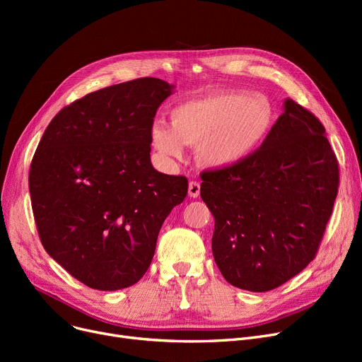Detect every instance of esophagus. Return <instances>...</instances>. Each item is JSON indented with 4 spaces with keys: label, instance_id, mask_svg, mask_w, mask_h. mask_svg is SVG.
<instances>
[{
    "label": "esophagus",
    "instance_id": "obj_1",
    "mask_svg": "<svg viewBox=\"0 0 362 362\" xmlns=\"http://www.w3.org/2000/svg\"><path fill=\"white\" fill-rule=\"evenodd\" d=\"M187 192H189V197H191V198H198L199 192H201V183L197 182V180L189 182Z\"/></svg>",
    "mask_w": 362,
    "mask_h": 362
}]
</instances>
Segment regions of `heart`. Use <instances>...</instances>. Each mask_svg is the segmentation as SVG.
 I'll use <instances>...</instances> for the list:
<instances>
[{"mask_svg":"<svg viewBox=\"0 0 362 362\" xmlns=\"http://www.w3.org/2000/svg\"><path fill=\"white\" fill-rule=\"evenodd\" d=\"M171 126L152 123L151 145L164 158L182 160L185 145H198V158L208 167H229L250 158L267 139L274 108L264 95L224 90L176 105Z\"/></svg>","mask_w":362,"mask_h":362,"instance_id":"obj_1","label":"heart"}]
</instances>
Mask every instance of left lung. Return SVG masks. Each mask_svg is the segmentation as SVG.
Masks as SVG:
<instances>
[{
  "instance_id": "left-lung-1",
  "label": "left lung",
  "mask_w": 362,
  "mask_h": 362,
  "mask_svg": "<svg viewBox=\"0 0 362 362\" xmlns=\"http://www.w3.org/2000/svg\"><path fill=\"white\" fill-rule=\"evenodd\" d=\"M314 114L286 100L250 158L201 173L214 216L213 255L233 286L267 292L315 258L339 187V163Z\"/></svg>"
}]
</instances>
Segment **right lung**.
<instances>
[{"label":"right lung","mask_w":362,"mask_h":362,"mask_svg":"<svg viewBox=\"0 0 362 362\" xmlns=\"http://www.w3.org/2000/svg\"><path fill=\"white\" fill-rule=\"evenodd\" d=\"M171 86L141 78L62 108L29 170L35 224L45 251L90 289L119 291L149 269L187 179L151 164L149 130Z\"/></svg>","instance_id":"obj_1"}]
</instances>
